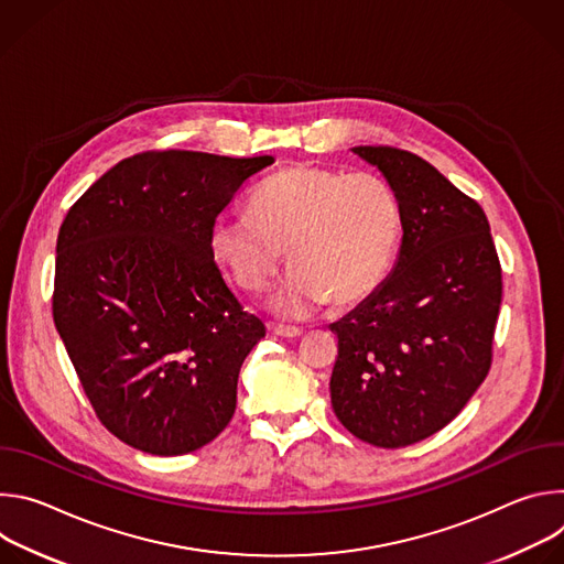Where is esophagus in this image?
Returning a JSON list of instances; mask_svg holds the SVG:
<instances>
[{"instance_id":"34e87169","label":"esophagus","mask_w":564,"mask_h":564,"mask_svg":"<svg viewBox=\"0 0 564 564\" xmlns=\"http://www.w3.org/2000/svg\"><path fill=\"white\" fill-rule=\"evenodd\" d=\"M272 333H274L276 337H283V339H296V337L303 335L301 328H285V326H274Z\"/></svg>"}]
</instances>
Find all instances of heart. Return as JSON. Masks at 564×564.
<instances>
[{"label": "heart", "mask_w": 564, "mask_h": 564, "mask_svg": "<svg viewBox=\"0 0 564 564\" xmlns=\"http://www.w3.org/2000/svg\"><path fill=\"white\" fill-rule=\"evenodd\" d=\"M401 205L377 174L299 163L265 178L250 209L218 214L207 234L214 263L246 292L263 290L285 259L294 265L268 305L303 318L328 303L372 294L390 272Z\"/></svg>", "instance_id": "1"}]
</instances>
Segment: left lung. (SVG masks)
I'll use <instances>...</instances> for the list:
<instances>
[{"instance_id":"8db88e82","label":"left lung","mask_w":564,"mask_h":564,"mask_svg":"<svg viewBox=\"0 0 564 564\" xmlns=\"http://www.w3.org/2000/svg\"><path fill=\"white\" fill-rule=\"evenodd\" d=\"M397 192L401 246L383 283L330 330V399L359 440L399 448L442 431L485 381L502 270L481 207L394 147L352 149Z\"/></svg>"}]
</instances>
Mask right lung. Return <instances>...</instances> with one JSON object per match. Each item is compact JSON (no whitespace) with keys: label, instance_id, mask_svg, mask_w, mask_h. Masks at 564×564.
Here are the masks:
<instances>
[{"label":"right lung","instance_id":"add662e5","mask_svg":"<svg viewBox=\"0 0 564 564\" xmlns=\"http://www.w3.org/2000/svg\"><path fill=\"white\" fill-rule=\"evenodd\" d=\"M272 155L147 151L120 160L57 234L53 321L100 422L151 455L209 444L263 321L216 268L212 220Z\"/></svg>","mask_w":564,"mask_h":564}]
</instances>
